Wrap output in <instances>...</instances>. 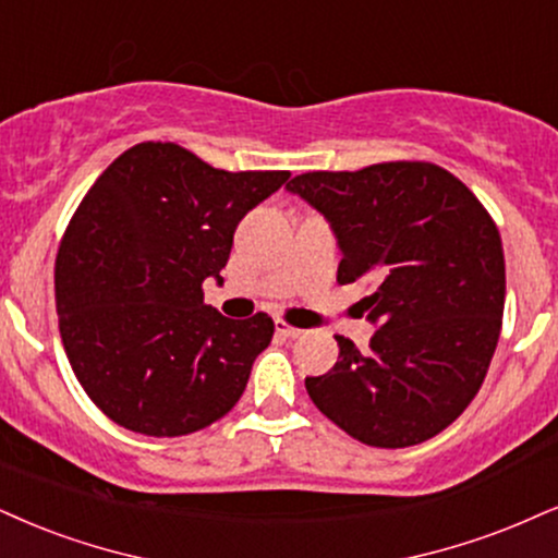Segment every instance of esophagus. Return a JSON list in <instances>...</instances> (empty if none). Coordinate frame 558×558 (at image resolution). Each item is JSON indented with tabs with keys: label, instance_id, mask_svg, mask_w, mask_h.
Segmentation results:
<instances>
[{
	"label": "esophagus",
	"instance_id": "1",
	"mask_svg": "<svg viewBox=\"0 0 558 558\" xmlns=\"http://www.w3.org/2000/svg\"><path fill=\"white\" fill-rule=\"evenodd\" d=\"M277 336H281V339H300L302 331L294 326H287L284 320H277Z\"/></svg>",
	"mask_w": 558,
	"mask_h": 558
}]
</instances>
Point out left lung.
Masks as SVG:
<instances>
[{
	"label": "left lung",
	"instance_id": "left-lung-1",
	"mask_svg": "<svg viewBox=\"0 0 558 558\" xmlns=\"http://www.w3.org/2000/svg\"><path fill=\"white\" fill-rule=\"evenodd\" d=\"M287 191L331 225L339 284L367 279V352L336 336L339 362L305 377L313 403L373 447L439 435L478 393L505 313L499 230L456 175L432 162L305 173Z\"/></svg>",
	"mask_w": 558,
	"mask_h": 558
}]
</instances>
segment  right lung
I'll use <instances>...</instances> for the list:
<instances>
[{
  "instance_id": "right-lung-1",
  "label": "right lung",
  "mask_w": 558,
  "mask_h": 558,
  "mask_svg": "<svg viewBox=\"0 0 558 558\" xmlns=\"http://www.w3.org/2000/svg\"><path fill=\"white\" fill-rule=\"evenodd\" d=\"M287 178L142 142L93 183L59 245L57 315L69 364L108 418L181 437L238 403L274 320L225 318L202 284L222 279L240 219Z\"/></svg>"
}]
</instances>
